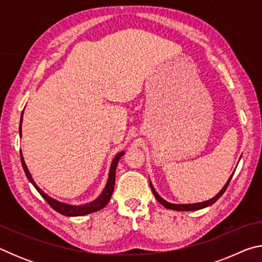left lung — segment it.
<instances>
[{
  "instance_id": "8db88e82",
  "label": "left lung",
  "mask_w": 262,
  "mask_h": 262,
  "mask_svg": "<svg viewBox=\"0 0 262 262\" xmlns=\"http://www.w3.org/2000/svg\"><path fill=\"white\" fill-rule=\"evenodd\" d=\"M232 176H233V174H232ZM232 176L230 177L229 180L227 181V184L224 185V187L222 188V189L220 190V192L215 195L214 198L209 199V200H208V201H203V202H199V203H187V205H176V203H170V202H167V201L164 200L163 198L159 196L156 190H155V188H154V186H152L151 183H150V187H151V190L154 192L155 198L157 199V201H158L159 203H162V205H163L164 207H165V208H167V209L178 210V211H193V210L203 209V208H206V207H208V206H211L212 203H215L217 200H219V199H220V198L222 196V195H223V193L225 192V189L228 188L229 183H230V180H231Z\"/></svg>"
}]
</instances>
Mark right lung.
Listing matches in <instances>:
<instances>
[{"label": "right lung", "instance_id": "right-lung-1", "mask_svg": "<svg viewBox=\"0 0 262 262\" xmlns=\"http://www.w3.org/2000/svg\"><path fill=\"white\" fill-rule=\"evenodd\" d=\"M23 112H24V111H23ZM21 120H23V113H21L20 125H19V135H20V137H21ZM123 155H125V152L121 151L113 158L112 164H111V167H110L107 183H106L105 188H104L103 192H101L99 196L97 198L96 200L89 202V203H85V205H82V206H74V205H69V203L57 201V200H55V199L51 198L50 195H47L45 192H43V190H41L40 188L38 187L37 184L34 183L32 176H31V173L28 170V166H26V164L24 162V158H23V155H21V151H20V159H21V165H23L24 172H25L26 177H28V179L30 180V183L34 186V188L38 190L39 194H40L41 196L45 199L48 205H50L53 208V209L59 212V214L64 215V216H83V215H88V214H91V212H95V211H98L100 209H103V208L108 203L111 196H112L114 185H115V170H117V165L119 163V159H120L123 156Z\"/></svg>", "mask_w": 262, "mask_h": 262}]
</instances>
